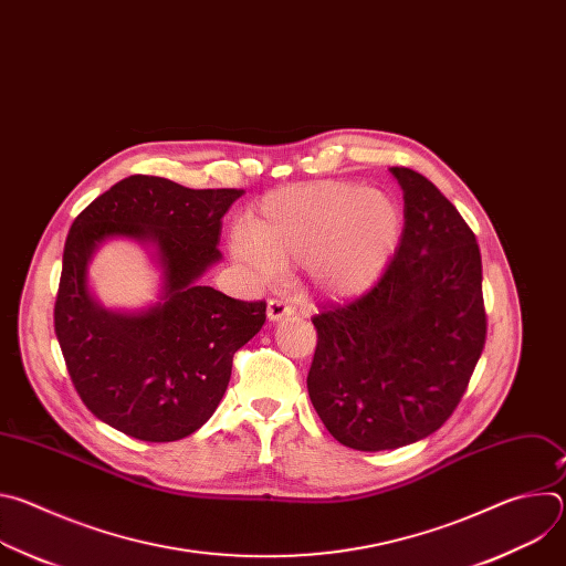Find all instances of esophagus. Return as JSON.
Returning <instances> with one entry per match:
<instances>
[{
	"label": "esophagus",
	"instance_id": "34e87169",
	"mask_svg": "<svg viewBox=\"0 0 566 566\" xmlns=\"http://www.w3.org/2000/svg\"><path fill=\"white\" fill-rule=\"evenodd\" d=\"M293 313H295V308L289 302H284V300H271L269 306H266L269 322H280V319H284V317H289Z\"/></svg>",
	"mask_w": 566,
	"mask_h": 566
}]
</instances>
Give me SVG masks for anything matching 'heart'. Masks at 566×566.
<instances>
[{"instance_id":"1","label":"heart","mask_w":566,"mask_h":566,"mask_svg":"<svg viewBox=\"0 0 566 566\" xmlns=\"http://www.w3.org/2000/svg\"><path fill=\"white\" fill-rule=\"evenodd\" d=\"M402 237L396 201L356 184L319 181L271 192L234 230L230 253L262 277L306 266L311 289L327 300L367 293L389 269Z\"/></svg>"}]
</instances>
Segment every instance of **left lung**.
<instances>
[{
    "mask_svg": "<svg viewBox=\"0 0 566 566\" xmlns=\"http://www.w3.org/2000/svg\"><path fill=\"white\" fill-rule=\"evenodd\" d=\"M389 172L406 201L400 247L369 293L313 317L317 347L306 378L332 437L363 452L437 432L486 343L474 232L423 175Z\"/></svg>",
    "mask_w": 566,
    "mask_h": 566,
    "instance_id": "left-lung-1",
    "label": "left lung"
}]
</instances>
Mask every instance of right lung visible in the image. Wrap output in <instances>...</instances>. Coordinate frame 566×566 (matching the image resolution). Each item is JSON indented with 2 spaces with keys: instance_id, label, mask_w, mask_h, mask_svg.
<instances>
[{
  "instance_id": "right-lung-1",
  "label": "right lung",
  "mask_w": 566,
  "mask_h": 566,
  "mask_svg": "<svg viewBox=\"0 0 566 566\" xmlns=\"http://www.w3.org/2000/svg\"><path fill=\"white\" fill-rule=\"evenodd\" d=\"M244 190H190L134 175L80 212L69 230L55 300V336L85 406L118 432L166 443L199 430L217 410L232 356L264 325V302L201 286L221 260V219ZM109 238H132L161 273L157 302L136 312L103 307L88 264Z\"/></svg>"
}]
</instances>
